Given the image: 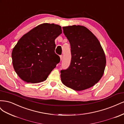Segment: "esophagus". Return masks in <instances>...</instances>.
I'll use <instances>...</instances> for the list:
<instances>
[{
	"mask_svg": "<svg viewBox=\"0 0 124 124\" xmlns=\"http://www.w3.org/2000/svg\"><path fill=\"white\" fill-rule=\"evenodd\" d=\"M60 59H61V61H62V55L60 56Z\"/></svg>",
	"mask_w": 124,
	"mask_h": 124,
	"instance_id": "34e87169",
	"label": "esophagus"
}]
</instances>
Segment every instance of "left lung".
Returning a JSON list of instances; mask_svg holds the SVG:
<instances>
[{"label": "left lung", "mask_w": 124, "mask_h": 124, "mask_svg": "<svg viewBox=\"0 0 124 124\" xmlns=\"http://www.w3.org/2000/svg\"><path fill=\"white\" fill-rule=\"evenodd\" d=\"M71 46L69 68L61 70L62 83L67 87L81 91L92 87L103 76L106 58L97 37L85 26L63 27Z\"/></svg>", "instance_id": "left-lung-1"}]
</instances>
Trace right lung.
Listing matches in <instances>:
<instances>
[{
    "label": "right lung",
    "mask_w": 124,
    "mask_h": 124,
    "mask_svg": "<svg viewBox=\"0 0 124 124\" xmlns=\"http://www.w3.org/2000/svg\"><path fill=\"white\" fill-rule=\"evenodd\" d=\"M62 33L61 26L43 23L22 36L12 52L14 69L21 79L31 83L46 80L60 62L55 53V40Z\"/></svg>",
    "instance_id": "right-lung-1"
}]
</instances>
